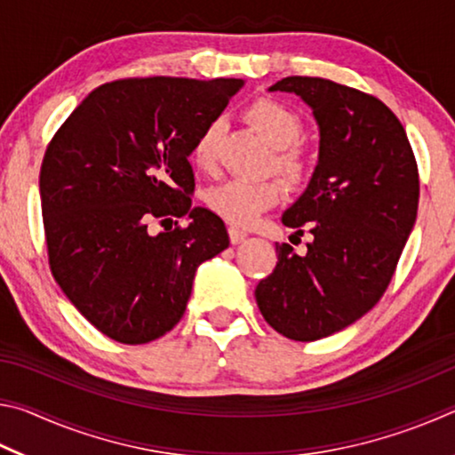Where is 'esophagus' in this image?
<instances>
[{"label": "esophagus", "instance_id": "1", "mask_svg": "<svg viewBox=\"0 0 455 455\" xmlns=\"http://www.w3.org/2000/svg\"><path fill=\"white\" fill-rule=\"evenodd\" d=\"M228 236H230V243H233V244H241L246 238V233L241 228H236V227H228Z\"/></svg>", "mask_w": 455, "mask_h": 455}]
</instances>
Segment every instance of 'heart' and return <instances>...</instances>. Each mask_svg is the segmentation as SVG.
<instances>
[{
	"instance_id": "obj_1",
	"label": "heart",
	"mask_w": 455,
	"mask_h": 455,
	"mask_svg": "<svg viewBox=\"0 0 455 455\" xmlns=\"http://www.w3.org/2000/svg\"><path fill=\"white\" fill-rule=\"evenodd\" d=\"M246 120L257 128V132L273 146L268 168L275 171L291 187H301L311 174V158L299 144L303 134V120L281 100L259 98L244 112ZM225 130V122L212 118L200 130L192 144V163L204 172L214 171L219 158V142ZM281 184L273 176L260 180L230 179L214 184L204 192V203L209 211L219 214L238 227H249L265 212L279 203Z\"/></svg>"
}]
</instances>
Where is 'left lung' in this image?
I'll return each instance as SVG.
<instances>
[{
	"label": "left lung",
	"instance_id": "left-lung-1",
	"mask_svg": "<svg viewBox=\"0 0 455 455\" xmlns=\"http://www.w3.org/2000/svg\"><path fill=\"white\" fill-rule=\"evenodd\" d=\"M319 124V164L283 214L313 235L305 255L276 243V267L255 289L265 321L292 341H317L363 317L395 273L419 203L411 144L379 98L327 78L289 76Z\"/></svg>",
	"mask_w": 455,
	"mask_h": 455
}]
</instances>
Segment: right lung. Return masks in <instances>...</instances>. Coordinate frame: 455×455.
Segmentation results:
<instances>
[{
	"label": "right lung",
	"mask_w": 455,
	"mask_h": 455,
	"mask_svg": "<svg viewBox=\"0 0 455 455\" xmlns=\"http://www.w3.org/2000/svg\"><path fill=\"white\" fill-rule=\"evenodd\" d=\"M243 80L124 78L82 100L45 148L40 196L53 279L100 333L142 345L187 309L200 263L228 246L217 214L192 209L200 130ZM188 216L152 235L149 225Z\"/></svg>",
	"instance_id": "obj_1"
}]
</instances>
